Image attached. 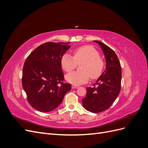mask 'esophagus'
I'll list each match as a JSON object with an SVG mask.
<instances>
[{
  "label": "esophagus",
  "mask_w": 148,
  "mask_h": 148,
  "mask_svg": "<svg viewBox=\"0 0 148 148\" xmlns=\"http://www.w3.org/2000/svg\"><path fill=\"white\" fill-rule=\"evenodd\" d=\"M71 88H72V89H77V88H78L79 86H77V85H72V86H71Z\"/></svg>",
  "instance_id": "34e87169"
}]
</instances>
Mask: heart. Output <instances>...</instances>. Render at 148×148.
<instances>
[{
	"label": "heart",
	"instance_id": "obj_1",
	"mask_svg": "<svg viewBox=\"0 0 148 148\" xmlns=\"http://www.w3.org/2000/svg\"><path fill=\"white\" fill-rule=\"evenodd\" d=\"M73 57L65 53L62 57L61 66L66 72H70L80 64V70L67 74L65 79L73 84L86 83L89 76L92 79L99 77L104 68V62L100 58L99 53L91 46H83L75 49Z\"/></svg>",
	"mask_w": 148,
	"mask_h": 148
}]
</instances>
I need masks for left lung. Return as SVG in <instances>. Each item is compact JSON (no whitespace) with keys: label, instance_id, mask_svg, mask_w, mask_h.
I'll use <instances>...</instances> for the list:
<instances>
[{"label":"left lung","instance_id":"left-lung-1","mask_svg":"<svg viewBox=\"0 0 148 148\" xmlns=\"http://www.w3.org/2000/svg\"><path fill=\"white\" fill-rule=\"evenodd\" d=\"M100 46L106 59V66L93 87L86 88V96L82 99L84 108L92 113L109 109L120 91L122 69L118 57L109 47L101 41H93Z\"/></svg>","mask_w":148,"mask_h":148}]
</instances>
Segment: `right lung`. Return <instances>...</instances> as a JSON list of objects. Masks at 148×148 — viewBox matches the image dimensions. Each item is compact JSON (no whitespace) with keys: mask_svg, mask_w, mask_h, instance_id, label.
<instances>
[{"mask_svg":"<svg viewBox=\"0 0 148 148\" xmlns=\"http://www.w3.org/2000/svg\"><path fill=\"white\" fill-rule=\"evenodd\" d=\"M70 42H46L39 46L26 59L22 85L34 109L48 112L59 106L71 84L63 83L60 61L71 47Z\"/></svg>","mask_w":148,"mask_h":148,"instance_id":"right-lung-1","label":"right lung"}]
</instances>
